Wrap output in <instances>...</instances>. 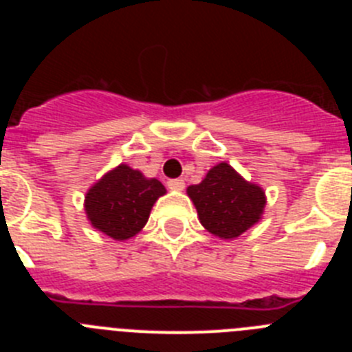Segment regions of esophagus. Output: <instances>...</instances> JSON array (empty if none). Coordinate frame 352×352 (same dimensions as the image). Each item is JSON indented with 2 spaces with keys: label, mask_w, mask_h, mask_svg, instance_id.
Listing matches in <instances>:
<instances>
[{
  "label": "esophagus",
  "mask_w": 352,
  "mask_h": 352,
  "mask_svg": "<svg viewBox=\"0 0 352 352\" xmlns=\"http://www.w3.org/2000/svg\"><path fill=\"white\" fill-rule=\"evenodd\" d=\"M167 186H169L170 190H183V188H185V182H183V179H169V182H167Z\"/></svg>",
  "instance_id": "esophagus-1"
}]
</instances>
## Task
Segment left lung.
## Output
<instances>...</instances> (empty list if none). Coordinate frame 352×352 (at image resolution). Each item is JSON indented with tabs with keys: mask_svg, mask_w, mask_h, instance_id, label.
<instances>
[{
	"mask_svg": "<svg viewBox=\"0 0 352 352\" xmlns=\"http://www.w3.org/2000/svg\"><path fill=\"white\" fill-rule=\"evenodd\" d=\"M199 222L213 236L236 239L263 219L266 192L227 162L211 167L204 179L186 188Z\"/></svg>",
	"mask_w": 352,
	"mask_h": 352,
	"instance_id": "8db88e82",
	"label": "left lung"
}]
</instances>
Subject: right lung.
Returning a JSON list of instances; mask_svg holds the SVG:
<instances>
[{"label": "right lung", "mask_w": 352, "mask_h": 352, "mask_svg": "<svg viewBox=\"0 0 352 352\" xmlns=\"http://www.w3.org/2000/svg\"><path fill=\"white\" fill-rule=\"evenodd\" d=\"M166 192L157 178H146L141 170L120 164L86 192V219L96 231L125 241L142 231L151 208Z\"/></svg>", "instance_id": "add662e5"}]
</instances>
